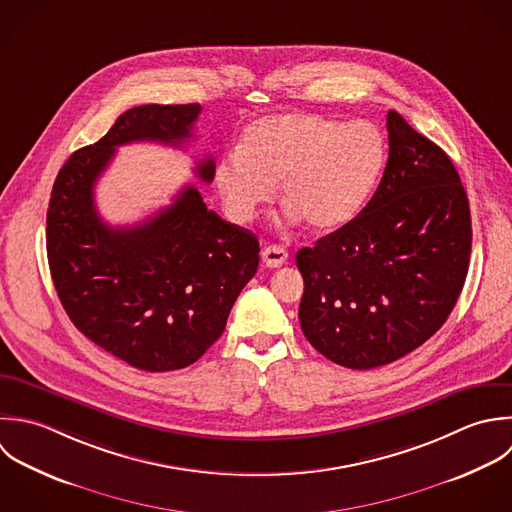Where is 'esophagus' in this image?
Masks as SVG:
<instances>
[{
  "label": "esophagus",
  "mask_w": 512,
  "mask_h": 512,
  "mask_svg": "<svg viewBox=\"0 0 512 512\" xmlns=\"http://www.w3.org/2000/svg\"><path fill=\"white\" fill-rule=\"evenodd\" d=\"M261 257H263V263H265L267 267H281V265L287 261L289 253H287V249L281 247V245H269V247L263 249Z\"/></svg>",
  "instance_id": "esophagus-1"
}]
</instances>
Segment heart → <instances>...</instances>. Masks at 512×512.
<instances>
[{
	"mask_svg": "<svg viewBox=\"0 0 512 512\" xmlns=\"http://www.w3.org/2000/svg\"><path fill=\"white\" fill-rule=\"evenodd\" d=\"M385 159V137L369 121L275 113L257 119L239 149L219 159L215 183L239 221L251 219L279 181L293 217H303L315 231H333L361 211Z\"/></svg>",
	"mask_w": 512,
	"mask_h": 512,
	"instance_id": "b5f03b06",
	"label": "heart"
}]
</instances>
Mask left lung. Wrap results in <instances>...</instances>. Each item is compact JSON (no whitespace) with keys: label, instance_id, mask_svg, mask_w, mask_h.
Wrapping results in <instances>:
<instances>
[{"label":"left lung","instance_id":"obj_1","mask_svg":"<svg viewBox=\"0 0 512 512\" xmlns=\"http://www.w3.org/2000/svg\"><path fill=\"white\" fill-rule=\"evenodd\" d=\"M389 159L363 211L297 251L307 341L347 369L393 363L451 315L469 271L473 229L449 155L397 111L387 115Z\"/></svg>","mask_w":512,"mask_h":512}]
</instances>
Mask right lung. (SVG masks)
Returning a JSON list of instances; mask_svg holds the SVG:
<instances>
[{
  "mask_svg": "<svg viewBox=\"0 0 512 512\" xmlns=\"http://www.w3.org/2000/svg\"><path fill=\"white\" fill-rule=\"evenodd\" d=\"M199 113V103L127 109L97 143L65 161L47 209L49 271L71 323L103 351L149 373L183 369L221 337L257 273L259 241L207 209L193 185L133 227L103 223L93 187L119 145L179 147L193 137ZM195 173L211 183L213 159L199 161Z\"/></svg>",
  "mask_w": 512,
  "mask_h": 512,
  "instance_id": "add662e5",
  "label": "right lung"
}]
</instances>
